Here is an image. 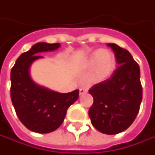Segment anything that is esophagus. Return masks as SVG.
Instances as JSON below:
<instances>
[{
	"label": "esophagus",
	"mask_w": 155,
	"mask_h": 155,
	"mask_svg": "<svg viewBox=\"0 0 155 155\" xmlns=\"http://www.w3.org/2000/svg\"><path fill=\"white\" fill-rule=\"evenodd\" d=\"M88 91V90L87 89H84V88H81L79 89V94L80 95H84V93H86Z\"/></svg>",
	"instance_id": "1"
}]
</instances>
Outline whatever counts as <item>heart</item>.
I'll return each mask as SVG.
<instances>
[{
  "mask_svg": "<svg viewBox=\"0 0 155 155\" xmlns=\"http://www.w3.org/2000/svg\"><path fill=\"white\" fill-rule=\"evenodd\" d=\"M90 65H95L94 76L98 78H105L109 77L115 68V59L109 52L99 49L93 52L89 59Z\"/></svg>",
  "mask_w": 155,
  "mask_h": 155,
  "instance_id": "b5f03b06",
  "label": "heart"
}]
</instances>
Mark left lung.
Masks as SVG:
<instances>
[{
    "instance_id": "1",
    "label": "left lung",
    "mask_w": 155,
    "mask_h": 155,
    "mask_svg": "<svg viewBox=\"0 0 155 155\" xmlns=\"http://www.w3.org/2000/svg\"><path fill=\"white\" fill-rule=\"evenodd\" d=\"M108 45L115 52L118 67L110 78L90 89L94 102L89 116L101 133L116 134L126 130L136 118L142 100V86L139 64L130 52L116 44Z\"/></svg>"
}]
</instances>
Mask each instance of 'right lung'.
<instances>
[{"label":"right lung","mask_w":155,"mask_h":155,"mask_svg":"<svg viewBox=\"0 0 155 155\" xmlns=\"http://www.w3.org/2000/svg\"><path fill=\"white\" fill-rule=\"evenodd\" d=\"M59 43H37L22 53L11 70L10 95L16 115L29 130L46 134L56 130L64 122L68 108L78 98V90L58 93L39 86L29 76L32 63L41 56L37 53L58 49Z\"/></svg>","instance_id":"right-lung-1"}]
</instances>
